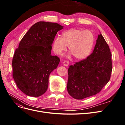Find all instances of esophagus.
<instances>
[{"instance_id": "34e87169", "label": "esophagus", "mask_w": 125, "mask_h": 125, "mask_svg": "<svg viewBox=\"0 0 125 125\" xmlns=\"http://www.w3.org/2000/svg\"><path fill=\"white\" fill-rule=\"evenodd\" d=\"M63 64L65 66H68L69 65V62L68 61H64L63 62Z\"/></svg>"}]
</instances>
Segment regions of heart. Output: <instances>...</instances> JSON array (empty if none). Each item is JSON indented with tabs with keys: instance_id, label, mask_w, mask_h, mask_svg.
Wrapping results in <instances>:
<instances>
[{
	"instance_id": "heart-1",
	"label": "heart",
	"mask_w": 125,
	"mask_h": 125,
	"mask_svg": "<svg viewBox=\"0 0 125 125\" xmlns=\"http://www.w3.org/2000/svg\"><path fill=\"white\" fill-rule=\"evenodd\" d=\"M62 37L56 36L52 49L56 54L61 55L69 46L70 53L75 59L83 60L88 57L93 46L94 36L90 30L71 29L62 33Z\"/></svg>"
}]
</instances>
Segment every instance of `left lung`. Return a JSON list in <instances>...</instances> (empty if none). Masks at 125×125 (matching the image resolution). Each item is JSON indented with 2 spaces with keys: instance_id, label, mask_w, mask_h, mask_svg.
<instances>
[{
  "instance_id": "1",
  "label": "left lung",
  "mask_w": 125,
  "mask_h": 125,
  "mask_svg": "<svg viewBox=\"0 0 125 125\" xmlns=\"http://www.w3.org/2000/svg\"><path fill=\"white\" fill-rule=\"evenodd\" d=\"M112 71L110 49L100 34L92 53L69 67L68 92L77 100L95 95L110 80Z\"/></svg>"
}]
</instances>
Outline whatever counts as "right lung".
<instances>
[{"label":"right lung","mask_w":125,"mask_h":125,"mask_svg":"<svg viewBox=\"0 0 125 125\" xmlns=\"http://www.w3.org/2000/svg\"><path fill=\"white\" fill-rule=\"evenodd\" d=\"M63 26L40 21L33 25L20 42L12 61L14 80L22 92L38 97L46 91L50 73L60 62L51 55L52 45Z\"/></svg>","instance_id":"right-lung-1"}]
</instances>
